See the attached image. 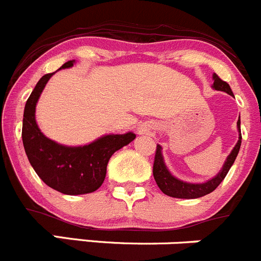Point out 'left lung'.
<instances>
[{
	"label": "left lung",
	"instance_id": "obj_1",
	"mask_svg": "<svg viewBox=\"0 0 261 261\" xmlns=\"http://www.w3.org/2000/svg\"><path fill=\"white\" fill-rule=\"evenodd\" d=\"M213 88L217 89V91H222L228 93V95L233 96L232 89H230L229 84L227 82L222 81L217 74H213ZM241 120L238 118L237 121V129H238V141L236 143V146L233 147V150L230 151V153L228 155L227 160L223 164V168L220 169V172L218 173L215 177H213L212 179L206 180L203 183H188L183 182V180L178 179L177 177L172 174L169 172V169L166 168L165 163H164V156L163 152H161V146L158 145L156 147V153H155V161H153V178L156 180V185L159 186L163 193L170 196V197H177V198H198L202 197L205 195H209L212 193L218 186L222 183V180L224 179L225 175L229 172L230 166L234 163L236 158L238 155V151H240L241 147V140H242V136H241V128H240Z\"/></svg>",
	"mask_w": 261,
	"mask_h": 261
}]
</instances>
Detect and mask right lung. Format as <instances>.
<instances>
[{
	"mask_svg": "<svg viewBox=\"0 0 261 261\" xmlns=\"http://www.w3.org/2000/svg\"><path fill=\"white\" fill-rule=\"evenodd\" d=\"M75 60L64 64L61 69L74 65ZM56 73V71H55ZM55 73L38 81L24 108V150L38 177L48 187L64 195H84L98 190L106 177L108 163L115 151L129 145L136 135H105L84 146H65L47 138L36 120V106L42 91Z\"/></svg>",
	"mask_w": 261,
	"mask_h": 261,
	"instance_id": "right-lung-1",
	"label": "right lung"
}]
</instances>
